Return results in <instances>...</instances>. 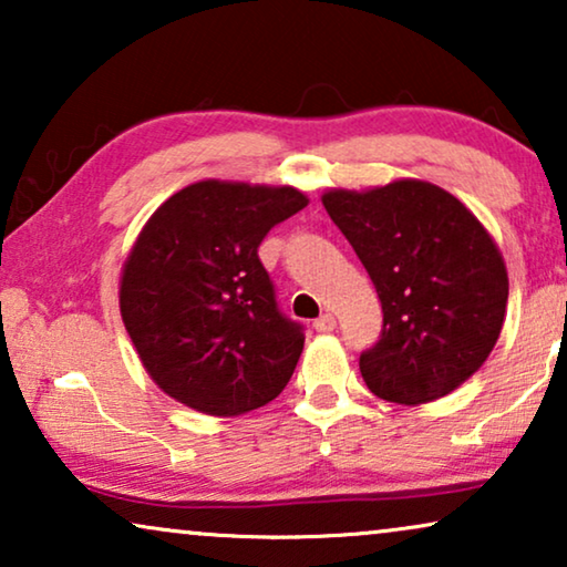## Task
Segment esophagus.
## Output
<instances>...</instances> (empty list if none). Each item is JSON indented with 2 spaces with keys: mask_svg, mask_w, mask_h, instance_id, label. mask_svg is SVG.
I'll return each mask as SVG.
<instances>
[{
  "mask_svg": "<svg viewBox=\"0 0 567 567\" xmlns=\"http://www.w3.org/2000/svg\"><path fill=\"white\" fill-rule=\"evenodd\" d=\"M312 328L317 332H332L336 330V317H332L330 312H324L322 317H317V320L312 322Z\"/></svg>",
  "mask_w": 567,
  "mask_h": 567,
  "instance_id": "1",
  "label": "esophagus"
}]
</instances>
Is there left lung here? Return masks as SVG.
Wrapping results in <instances>:
<instances>
[{"label": "left lung", "instance_id": "obj_1", "mask_svg": "<svg viewBox=\"0 0 567 567\" xmlns=\"http://www.w3.org/2000/svg\"><path fill=\"white\" fill-rule=\"evenodd\" d=\"M322 204L382 301V336L359 359L369 390L421 405L467 382L491 355L508 301L506 262L477 216L423 181L328 190Z\"/></svg>", "mask_w": 567, "mask_h": 567}]
</instances>
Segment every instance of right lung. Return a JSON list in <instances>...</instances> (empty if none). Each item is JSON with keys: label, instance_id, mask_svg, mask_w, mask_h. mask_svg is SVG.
Listing matches in <instances>:
<instances>
[{"label": "right lung", "instance_id": "right-lung-1", "mask_svg": "<svg viewBox=\"0 0 567 567\" xmlns=\"http://www.w3.org/2000/svg\"><path fill=\"white\" fill-rule=\"evenodd\" d=\"M307 204L289 185L200 181L144 224L121 317L162 392L206 415H243L284 392L305 328L278 309L258 247Z\"/></svg>", "mask_w": 567, "mask_h": 567}]
</instances>
